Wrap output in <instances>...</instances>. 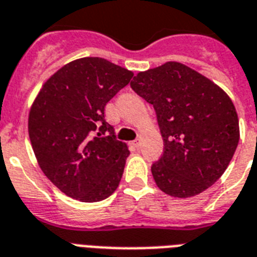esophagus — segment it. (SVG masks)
I'll use <instances>...</instances> for the list:
<instances>
[{
  "label": "esophagus",
  "mask_w": 257,
  "mask_h": 257,
  "mask_svg": "<svg viewBox=\"0 0 257 257\" xmlns=\"http://www.w3.org/2000/svg\"><path fill=\"white\" fill-rule=\"evenodd\" d=\"M133 146L137 147V149H139V146H141V141H139V139H135L134 142H133Z\"/></svg>",
  "instance_id": "obj_1"
}]
</instances>
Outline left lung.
Wrapping results in <instances>:
<instances>
[{"label": "left lung", "instance_id": "obj_1", "mask_svg": "<svg viewBox=\"0 0 257 257\" xmlns=\"http://www.w3.org/2000/svg\"><path fill=\"white\" fill-rule=\"evenodd\" d=\"M130 85L153 104L164 138V154L151 166L157 186L178 198L212 186L228 168L240 139L230 97L177 61L139 72Z\"/></svg>", "mask_w": 257, "mask_h": 257}]
</instances>
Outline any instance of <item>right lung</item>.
Masks as SVG:
<instances>
[{
    "instance_id": "right-lung-1",
    "label": "right lung",
    "mask_w": 257,
    "mask_h": 257,
    "mask_svg": "<svg viewBox=\"0 0 257 257\" xmlns=\"http://www.w3.org/2000/svg\"><path fill=\"white\" fill-rule=\"evenodd\" d=\"M134 73L101 57H83L61 67L40 89L28 131L40 168L68 197L97 202L119 186L124 142L104 119V107Z\"/></svg>"
}]
</instances>
